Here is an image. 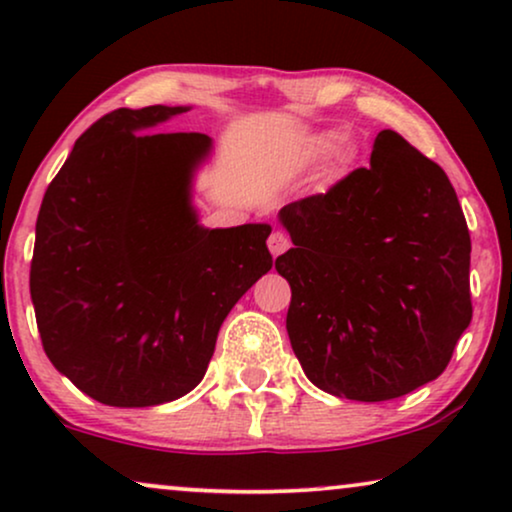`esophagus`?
I'll use <instances>...</instances> for the list:
<instances>
[{"mask_svg":"<svg viewBox=\"0 0 512 512\" xmlns=\"http://www.w3.org/2000/svg\"><path fill=\"white\" fill-rule=\"evenodd\" d=\"M291 247V240H289V235H284L282 230H275V233H272L270 237H268V249H270V254L272 256H279V254H284L286 249Z\"/></svg>","mask_w":512,"mask_h":512,"instance_id":"esophagus-1","label":"esophagus"}]
</instances>
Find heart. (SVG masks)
Listing matches in <instances>:
<instances>
[{"label": "heart", "mask_w": 512, "mask_h": 512, "mask_svg": "<svg viewBox=\"0 0 512 512\" xmlns=\"http://www.w3.org/2000/svg\"><path fill=\"white\" fill-rule=\"evenodd\" d=\"M335 146H338V135H333V132H326V135L312 139L314 156H326V153H331L335 149Z\"/></svg>", "instance_id": "obj_1"}]
</instances>
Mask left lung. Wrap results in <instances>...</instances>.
<instances>
[{
  "label": "left lung",
  "mask_w": 512,
  "mask_h": 512,
  "mask_svg": "<svg viewBox=\"0 0 512 512\" xmlns=\"http://www.w3.org/2000/svg\"><path fill=\"white\" fill-rule=\"evenodd\" d=\"M286 331L307 380L377 403L436 380L473 317L471 235L443 172L394 130L370 167L282 207Z\"/></svg>",
  "instance_id": "8db88e82"
}]
</instances>
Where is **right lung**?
Masks as SVG:
<instances>
[{
	"label": "right lung",
	"mask_w": 512,
	"mask_h": 512,
	"mask_svg": "<svg viewBox=\"0 0 512 512\" xmlns=\"http://www.w3.org/2000/svg\"><path fill=\"white\" fill-rule=\"evenodd\" d=\"M116 109L76 139L41 200L30 293L41 345L83 394L149 408L205 377L233 305L272 268L268 223L202 228L191 177L212 139Z\"/></svg>",
	"instance_id": "add662e5"
}]
</instances>
